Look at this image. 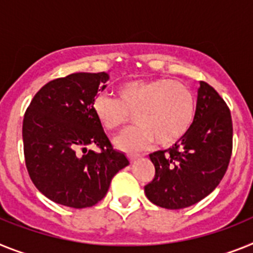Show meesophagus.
I'll return each instance as SVG.
<instances>
[{
  "label": "esophagus",
  "instance_id": "34e87169",
  "mask_svg": "<svg viewBox=\"0 0 253 253\" xmlns=\"http://www.w3.org/2000/svg\"><path fill=\"white\" fill-rule=\"evenodd\" d=\"M137 158H140V155H137V154H128L129 162H133V160H136Z\"/></svg>",
  "mask_w": 253,
  "mask_h": 253
}]
</instances>
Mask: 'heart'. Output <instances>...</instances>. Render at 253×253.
<instances>
[{"instance_id":"1","label":"heart","mask_w":253,"mask_h":253,"mask_svg":"<svg viewBox=\"0 0 253 253\" xmlns=\"http://www.w3.org/2000/svg\"><path fill=\"white\" fill-rule=\"evenodd\" d=\"M99 124L108 131L136 121L116 139L122 150L137 151L155 144L169 146L186 135L195 116V96L188 85L178 80L126 81L117 87V98L99 94L93 100Z\"/></svg>"}]
</instances>
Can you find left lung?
I'll return each instance as SVG.
<instances>
[{"label":"left lung","mask_w":253,"mask_h":253,"mask_svg":"<svg viewBox=\"0 0 253 253\" xmlns=\"http://www.w3.org/2000/svg\"><path fill=\"white\" fill-rule=\"evenodd\" d=\"M233 149V124L227 103L200 81L196 112L186 135L168 150L150 154L155 167L146 197L164 209H183L216 188L227 172Z\"/></svg>","instance_id":"1"}]
</instances>
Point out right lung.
<instances>
[{"label": "right lung", "instance_id": "obj_1", "mask_svg": "<svg viewBox=\"0 0 253 253\" xmlns=\"http://www.w3.org/2000/svg\"><path fill=\"white\" fill-rule=\"evenodd\" d=\"M108 72H76L49 81L35 94L23 121L25 166L44 196L75 209L107 195L112 178L129 162L114 150L93 111ZM89 144L99 153L87 151Z\"/></svg>", "mask_w": 253, "mask_h": 253}]
</instances>
